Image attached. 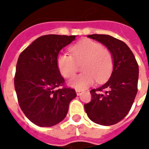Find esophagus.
Masks as SVG:
<instances>
[{
  "label": "esophagus",
  "instance_id": "1",
  "mask_svg": "<svg viewBox=\"0 0 149 149\" xmlns=\"http://www.w3.org/2000/svg\"><path fill=\"white\" fill-rule=\"evenodd\" d=\"M76 93H77V96H80L81 93V91L80 90V89H77V90H76Z\"/></svg>",
  "mask_w": 149,
  "mask_h": 149
}]
</instances>
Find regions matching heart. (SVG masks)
<instances>
[{
  "label": "heart",
  "instance_id": "b5f03b06",
  "mask_svg": "<svg viewBox=\"0 0 149 149\" xmlns=\"http://www.w3.org/2000/svg\"><path fill=\"white\" fill-rule=\"evenodd\" d=\"M71 55L60 53L56 65L61 74L70 78L76 73L78 65H81L82 73L68 82L72 88L82 89L93 84L94 81L101 82L106 80L113 69L112 53L100 44L91 40H84L70 48Z\"/></svg>",
  "mask_w": 149,
  "mask_h": 149
}]
</instances>
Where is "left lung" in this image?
Here are the masks:
<instances>
[{"label":"left lung","mask_w":149,"mask_h":149,"mask_svg":"<svg viewBox=\"0 0 149 149\" xmlns=\"http://www.w3.org/2000/svg\"><path fill=\"white\" fill-rule=\"evenodd\" d=\"M88 37L103 44L109 50L113 70L104 84L90 91L92 100L84 104V109L96 124L115 125L125 118L134 102L137 93L138 64L131 49L120 40L104 34H93Z\"/></svg>","instance_id":"obj_1"}]
</instances>
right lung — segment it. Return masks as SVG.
<instances>
[{"instance_id":"right-lung-1","label":"right lung","mask_w":149,"mask_h":149,"mask_svg":"<svg viewBox=\"0 0 149 149\" xmlns=\"http://www.w3.org/2000/svg\"><path fill=\"white\" fill-rule=\"evenodd\" d=\"M76 36L49 34L38 37L21 52L16 68L15 90L19 105L27 118L40 127L62 121L68 105L77 97L74 89L64 86L56 58ZM63 86L62 89H57Z\"/></svg>"}]
</instances>
